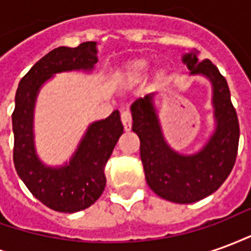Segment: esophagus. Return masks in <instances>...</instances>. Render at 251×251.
Returning <instances> with one entry per match:
<instances>
[{"label": "esophagus", "instance_id": "esophagus-1", "mask_svg": "<svg viewBox=\"0 0 251 251\" xmlns=\"http://www.w3.org/2000/svg\"><path fill=\"white\" fill-rule=\"evenodd\" d=\"M121 121H122V125H124V129L126 131L130 130L131 129V114L129 110H125V111H122V114H121Z\"/></svg>", "mask_w": 251, "mask_h": 251}]
</instances>
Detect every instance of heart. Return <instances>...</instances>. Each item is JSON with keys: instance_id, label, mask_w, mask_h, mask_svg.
<instances>
[{"instance_id": "1", "label": "heart", "mask_w": 251, "mask_h": 251, "mask_svg": "<svg viewBox=\"0 0 251 251\" xmlns=\"http://www.w3.org/2000/svg\"><path fill=\"white\" fill-rule=\"evenodd\" d=\"M149 67V63L145 59H138V60H134L131 62L129 66L126 67L125 75L126 76H138L141 75L142 72H145Z\"/></svg>"}]
</instances>
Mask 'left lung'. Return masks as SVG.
Listing matches in <instances>:
<instances>
[{
    "label": "left lung",
    "instance_id": "8db88e82",
    "mask_svg": "<svg viewBox=\"0 0 251 251\" xmlns=\"http://www.w3.org/2000/svg\"><path fill=\"white\" fill-rule=\"evenodd\" d=\"M191 74L210 77L214 87L216 130L205 148L195 156H180L165 144L152 95L131 104V130L140 138V154L145 179L154 194L169 201L188 204L204 199L219 188L235 164L239 122L231 103L226 77L208 59L195 50L183 57Z\"/></svg>",
    "mask_w": 251,
    "mask_h": 251
}]
</instances>
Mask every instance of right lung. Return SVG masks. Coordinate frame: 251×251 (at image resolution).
<instances>
[{"instance_id": "1", "label": "right lung", "mask_w": 251, "mask_h": 251, "mask_svg": "<svg viewBox=\"0 0 251 251\" xmlns=\"http://www.w3.org/2000/svg\"><path fill=\"white\" fill-rule=\"evenodd\" d=\"M94 41L76 48L59 47L41 57L20 80L12 114L14 147L13 163L17 174L32 195L59 212H76L94 204L106 185L104 167L115 144L124 133L120 113L88 127L71 163L60 169L44 167L37 160L32 136V117L37 90L53 74L71 70H93L97 63Z\"/></svg>"}]
</instances>
